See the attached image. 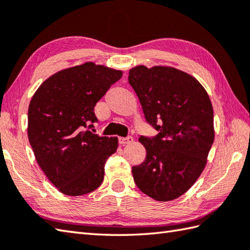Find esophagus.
<instances>
[{"mask_svg":"<svg viewBox=\"0 0 250 250\" xmlns=\"http://www.w3.org/2000/svg\"><path fill=\"white\" fill-rule=\"evenodd\" d=\"M133 142V139L131 136H126V137H119V143L121 145H126L130 144V143Z\"/></svg>","mask_w":250,"mask_h":250,"instance_id":"34e87169","label":"esophagus"}]
</instances>
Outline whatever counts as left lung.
Listing matches in <instances>:
<instances>
[{
	"label": "left lung",
	"mask_w": 250,
	"mask_h": 250,
	"mask_svg": "<svg viewBox=\"0 0 250 250\" xmlns=\"http://www.w3.org/2000/svg\"><path fill=\"white\" fill-rule=\"evenodd\" d=\"M129 83L146 121L159 131L140 137L146 158L132 167L134 183L156 201L177 199L200 177L214 143L208 94L193 76L169 66H135L129 71Z\"/></svg>",
	"instance_id": "left-lung-1"
}]
</instances>
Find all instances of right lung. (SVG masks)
<instances>
[{
    "label": "right lung",
    "mask_w": 250,
    "mask_h": 250,
    "mask_svg": "<svg viewBox=\"0 0 250 250\" xmlns=\"http://www.w3.org/2000/svg\"><path fill=\"white\" fill-rule=\"evenodd\" d=\"M121 76V71L86 62L47 78L31 99L29 142L39 166L63 194H87L103 182L118 139L83 129L98 121L95 104Z\"/></svg>",
    "instance_id": "1"
}]
</instances>
